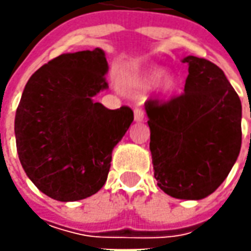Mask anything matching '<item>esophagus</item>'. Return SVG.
Masks as SVG:
<instances>
[{
  "label": "esophagus",
  "mask_w": 251,
  "mask_h": 251,
  "mask_svg": "<svg viewBox=\"0 0 251 251\" xmlns=\"http://www.w3.org/2000/svg\"><path fill=\"white\" fill-rule=\"evenodd\" d=\"M134 119H135V121H144V119H145V111H144V109L135 107L134 109Z\"/></svg>",
  "instance_id": "esophagus-1"
}]
</instances>
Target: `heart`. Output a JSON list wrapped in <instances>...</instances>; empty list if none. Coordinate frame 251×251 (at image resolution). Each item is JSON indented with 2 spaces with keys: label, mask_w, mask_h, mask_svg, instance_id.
<instances>
[{
  "label": "heart",
  "mask_w": 251,
  "mask_h": 251,
  "mask_svg": "<svg viewBox=\"0 0 251 251\" xmlns=\"http://www.w3.org/2000/svg\"><path fill=\"white\" fill-rule=\"evenodd\" d=\"M163 73L160 70H152L150 73H147L144 75V78L141 79V85L142 86H151L153 83L158 82V88H159L160 92L163 93H170V92L175 91L176 88V81L173 79V76L170 75H161Z\"/></svg>",
  "instance_id": "b5f03b06"
}]
</instances>
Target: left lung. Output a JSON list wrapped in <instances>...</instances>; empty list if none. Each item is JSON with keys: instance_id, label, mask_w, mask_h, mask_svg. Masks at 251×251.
<instances>
[{"instance_id": "1", "label": "left lung", "mask_w": 251, "mask_h": 251, "mask_svg": "<svg viewBox=\"0 0 251 251\" xmlns=\"http://www.w3.org/2000/svg\"><path fill=\"white\" fill-rule=\"evenodd\" d=\"M184 92L148 100L150 150L160 190L180 200H201L227 177L242 145V103L224 71L188 55Z\"/></svg>"}]
</instances>
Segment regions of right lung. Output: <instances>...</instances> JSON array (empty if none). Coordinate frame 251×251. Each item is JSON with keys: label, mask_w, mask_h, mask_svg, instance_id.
<instances>
[{"label": "right lung", "mask_w": 251, "mask_h": 251, "mask_svg": "<svg viewBox=\"0 0 251 251\" xmlns=\"http://www.w3.org/2000/svg\"><path fill=\"white\" fill-rule=\"evenodd\" d=\"M107 68L100 49L61 54L25 86L15 116L16 151L27 177L54 200L98 193L113 148L134 120L128 106L110 110L92 100L107 88Z\"/></svg>", "instance_id": "obj_1"}]
</instances>
